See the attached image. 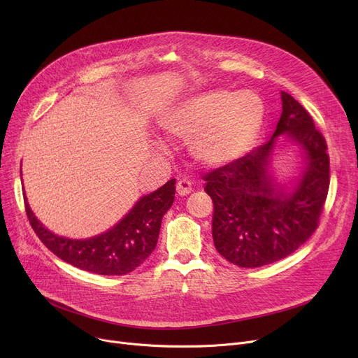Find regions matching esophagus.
Returning a JSON list of instances; mask_svg holds the SVG:
<instances>
[{
	"label": "esophagus",
	"mask_w": 358,
	"mask_h": 358,
	"mask_svg": "<svg viewBox=\"0 0 358 358\" xmlns=\"http://www.w3.org/2000/svg\"><path fill=\"white\" fill-rule=\"evenodd\" d=\"M192 192V181L190 180H180L177 182V193L178 196H187Z\"/></svg>",
	"instance_id": "34e87169"
}]
</instances>
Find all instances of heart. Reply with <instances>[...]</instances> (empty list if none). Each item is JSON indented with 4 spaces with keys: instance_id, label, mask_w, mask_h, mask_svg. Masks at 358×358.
I'll return each instance as SVG.
<instances>
[{
    "instance_id": "b5f03b06",
    "label": "heart",
    "mask_w": 358,
    "mask_h": 358,
    "mask_svg": "<svg viewBox=\"0 0 358 358\" xmlns=\"http://www.w3.org/2000/svg\"><path fill=\"white\" fill-rule=\"evenodd\" d=\"M264 116V101L252 91L210 90L180 103L162 119V126L173 136L193 139L192 150L201 164L220 166L248 152Z\"/></svg>"
}]
</instances>
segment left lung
<instances>
[{
    "label": "left lung",
    "instance_id": "left-lung-1",
    "mask_svg": "<svg viewBox=\"0 0 358 358\" xmlns=\"http://www.w3.org/2000/svg\"><path fill=\"white\" fill-rule=\"evenodd\" d=\"M280 120L273 138L228 165L206 174L213 200L212 235L217 252L242 268L286 258L316 231L329 189L325 138L303 106L281 91ZM286 134L303 150L304 173L291 187L269 173L276 138Z\"/></svg>",
    "mask_w": 358,
    "mask_h": 358
}]
</instances>
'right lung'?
Listing matches in <instances>:
<instances>
[{"mask_svg":"<svg viewBox=\"0 0 358 358\" xmlns=\"http://www.w3.org/2000/svg\"><path fill=\"white\" fill-rule=\"evenodd\" d=\"M174 194L176 180L173 178L154 193L141 197L115 227L87 239H69L50 232L37 220L26 194L23 196L33 231L56 257L84 271L123 275L139 267L155 250L162 217L173 206Z\"/></svg>","mask_w":358,"mask_h":358,"instance_id":"add662e5","label":"right lung"}]
</instances>
